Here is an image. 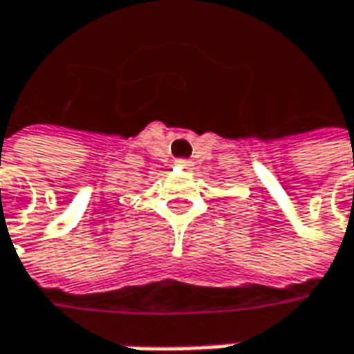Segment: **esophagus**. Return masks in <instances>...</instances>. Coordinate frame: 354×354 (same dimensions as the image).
<instances>
[{
    "label": "esophagus",
    "instance_id": "esophagus-1",
    "mask_svg": "<svg viewBox=\"0 0 354 354\" xmlns=\"http://www.w3.org/2000/svg\"><path fill=\"white\" fill-rule=\"evenodd\" d=\"M179 165H189V161H185V159H179Z\"/></svg>",
    "mask_w": 354,
    "mask_h": 354
}]
</instances>
